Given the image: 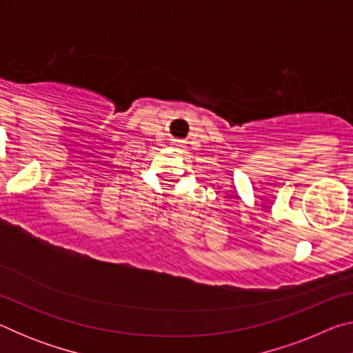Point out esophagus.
I'll return each mask as SVG.
<instances>
[{
  "label": "esophagus",
  "instance_id": "obj_1",
  "mask_svg": "<svg viewBox=\"0 0 353 353\" xmlns=\"http://www.w3.org/2000/svg\"><path fill=\"white\" fill-rule=\"evenodd\" d=\"M176 145H177V146H182V145H181V143H176Z\"/></svg>",
  "mask_w": 353,
  "mask_h": 353
}]
</instances>
